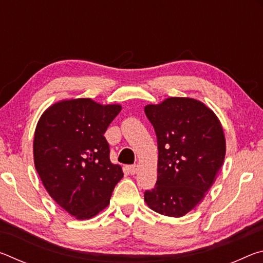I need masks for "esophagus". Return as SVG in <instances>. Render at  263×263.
Masks as SVG:
<instances>
[{
    "mask_svg": "<svg viewBox=\"0 0 263 263\" xmlns=\"http://www.w3.org/2000/svg\"><path fill=\"white\" fill-rule=\"evenodd\" d=\"M138 171H139V166H138V164H133V166H130V167H128V172H130L132 175L137 174V172H138Z\"/></svg>",
    "mask_w": 263,
    "mask_h": 263,
    "instance_id": "obj_1",
    "label": "esophagus"
}]
</instances>
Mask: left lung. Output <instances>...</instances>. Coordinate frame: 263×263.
<instances>
[{
	"label": "left lung",
	"instance_id": "obj_1",
	"mask_svg": "<svg viewBox=\"0 0 263 263\" xmlns=\"http://www.w3.org/2000/svg\"><path fill=\"white\" fill-rule=\"evenodd\" d=\"M145 114L158 138V179L144 199L149 209L182 217L202 202L225 159L221 123L203 102L168 97L147 104Z\"/></svg>",
	"mask_w": 263,
	"mask_h": 263
}]
</instances>
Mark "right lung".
Wrapping results in <instances>:
<instances>
[{
	"label": "right lung",
	"instance_id": "add662e5",
	"mask_svg": "<svg viewBox=\"0 0 263 263\" xmlns=\"http://www.w3.org/2000/svg\"><path fill=\"white\" fill-rule=\"evenodd\" d=\"M121 110V104L91 99L61 100L44 111L35 126V171L48 195L79 220L103 211L124 176L122 167L110 161L103 136Z\"/></svg>",
	"mask_w": 263,
	"mask_h": 263
}]
</instances>
